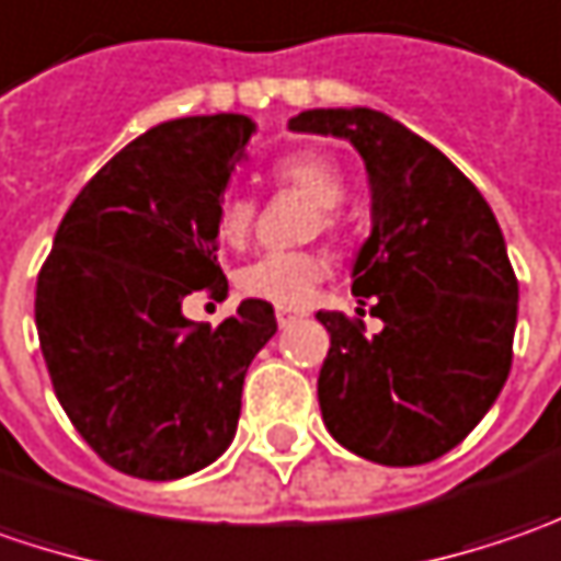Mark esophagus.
<instances>
[{
	"mask_svg": "<svg viewBox=\"0 0 561 561\" xmlns=\"http://www.w3.org/2000/svg\"><path fill=\"white\" fill-rule=\"evenodd\" d=\"M301 317H307L305 310H295V307H276V320H279V327H291L295 320H301Z\"/></svg>",
	"mask_w": 561,
	"mask_h": 561,
	"instance_id": "1",
	"label": "esophagus"
}]
</instances>
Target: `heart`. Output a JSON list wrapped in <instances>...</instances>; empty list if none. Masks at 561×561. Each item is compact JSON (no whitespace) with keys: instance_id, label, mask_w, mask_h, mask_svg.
Wrapping results in <instances>:
<instances>
[{"instance_id":"heart-1","label":"heart","mask_w":561,"mask_h":561,"mask_svg":"<svg viewBox=\"0 0 561 561\" xmlns=\"http://www.w3.org/2000/svg\"><path fill=\"white\" fill-rule=\"evenodd\" d=\"M273 182L291 187L317 204L310 232L335 229V207L345 197V179L332 159L320 153H288L273 165ZM256 204L248 194L229 191L216 207V238L226 248H241L254 232ZM327 260L313 251H276L251 260L238 270L234 285L241 295L270 301L276 307H301L313 298L317 285L327 279Z\"/></svg>"}]
</instances>
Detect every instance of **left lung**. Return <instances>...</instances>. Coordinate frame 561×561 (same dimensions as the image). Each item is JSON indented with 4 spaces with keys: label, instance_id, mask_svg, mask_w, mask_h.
Returning <instances> with one entry per match:
<instances>
[{
    "label": "left lung",
    "instance_id": "1",
    "mask_svg": "<svg viewBox=\"0 0 561 561\" xmlns=\"http://www.w3.org/2000/svg\"><path fill=\"white\" fill-rule=\"evenodd\" d=\"M301 135L348 140L370 182V234L352 266L357 310L382 332L320 310L329 354L317 379L323 424L345 449L389 468L455 449L512 370L518 279L490 204L446 153L386 112L307 110Z\"/></svg>",
    "mask_w": 561,
    "mask_h": 561
}]
</instances>
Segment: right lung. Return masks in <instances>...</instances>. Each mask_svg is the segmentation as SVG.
<instances>
[{
  "label": "right lung",
  "mask_w": 561,
  "mask_h": 561,
  "mask_svg": "<svg viewBox=\"0 0 561 561\" xmlns=\"http://www.w3.org/2000/svg\"><path fill=\"white\" fill-rule=\"evenodd\" d=\"M256 131L248 115L172 118L84 184L37 279L39 352L68 421L106 465L179 480L232 446L241 389L276 335L248 298L219 327L184 317L194 291H229L216 207Z\"/></svg>",
  "instance_id": "right-lung-1"
}]
</instances>
